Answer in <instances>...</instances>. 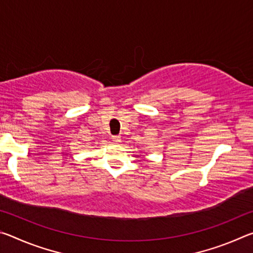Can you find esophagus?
Wrapping results in <instances>:
<instances>
[{
	"label": "esophagus",
	"instance_id": "1",
	"mask_svg": "<svg viewBox=\"0 0 253 253\" xmlns=\"http://www.w3.org/2000/svg\"><path fill=\"white\" fill-rule=\"evenodd\" d=\"M113 142H114L115 144H119V143H121V136H119V135L113 136Z\"/></svg>",
	"mask_w": 253,
	"mask_h": 253
}]
</instances>
